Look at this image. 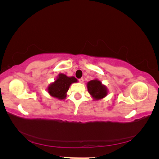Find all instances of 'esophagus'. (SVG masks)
Here are the masks:
<instances>
[{"label":"esophagus","mask_w":159,"mask_h":159,"mask_svg":"<svg viewBox=\"0 0 159 159\" xmlns=\"http://www.w3.org/2000/svg\"><path fill=\"white\" fill-rule=\"evenodd\" d=\"M79 81H80V83H83V82H84V78H81L79 79Z\"/></svg>","instance_id":"34e87169"}]
</instances>
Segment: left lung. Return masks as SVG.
<instances>
[{"label": "left lung", "mask_w": 159, "mask_h": 159, "mask_svg": "<svg viewBox=\"0 0 159 159\" xmlns=\"http://www.w3.org/2000/svg\"><path fill=\"white\" fill-rule=\"evenodd\" d=\"M87 88L89 93L93 100H99L105 98L108 94V89L102 81L95 79L88 81Z\"/></svg>", "instance_id": "left-lung-1"}]
</instances>
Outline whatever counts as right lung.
<instances>
[{
	"instance_id": "obj_1",
	"label": "right lung",
	"mask_w": 159,
	"mask_h": 159,
	"mask_svg": "<svg viewBox=\"0 0 159 159\" xmlns=\"http://www.w3.org/2000/svg\"><path fill=\"white\" fill-rule=\"evenodd\" d=\"M78 82L75 77H68L64 74H59L54 82L47 88L48 93L52 97L62 100L66 99L70 86L73 83Z\"/></svg>"
}]
</instances>
